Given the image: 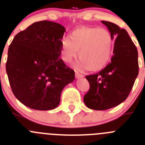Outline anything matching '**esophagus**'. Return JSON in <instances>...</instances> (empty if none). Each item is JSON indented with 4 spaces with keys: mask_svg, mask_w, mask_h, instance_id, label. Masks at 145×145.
Wrapping results in <instances>:
<instances>
[{
    "mask_svg": "<svg viewBox=\"0 0 145 145\" xmlns=\"http://www.w3.org/2000/svg\"><path fill=\"white\" fill-rule=\"evenodd\" d=\"M75 76H76V79H79V78L83 77V75H82V74H79V73H78V72H76L75 73Z\"/></svg>",
    "mask_w": 145,
    "mask_h": 145,
    "instance_id": "obj_1",
    "label": "esophagus"
}]
</instances>
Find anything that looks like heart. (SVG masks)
Instances as JSON below:
<instances>
[{"label":"heart","mask_w":145,"mask_h":145,"mask_svg":"<svg viewBox=\"0 0 145 145\" xmlns=\"http://www.w3.org/2000/svg\"><path fill=\"white\" fill-rule=\"evenodd\" d=\"M114 48V38L105 29L81 27L73 31L61 42L62 58L69 63L78 56V69L100 71L110 61Z\"/></svg>","instance_id":"obj_1"}]
</instances>
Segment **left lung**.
<instances>
[{"mask_svg":"<svg viewBox=\"0 0 145 145\" xmlns=\"http://www.w3.org/2000/svg\"><path fill=\"white\" fill-rule=\"evenodd\" d=\"M115 40L113 56L103 69L86 76L89 89L84 97L87 107L104 110L123 103L129 95L139 74L138 52L124 29L102 21Z\"/></svg>","mask_w":145,"mask_h":145,"instance_id":"1","label":"left lung"}]
</instances>
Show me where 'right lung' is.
Wrapping results in <instances>:
<instances>
[{
    "label": "right lung",
    "instance_id": "add662e5",
    "mask_svg": "<svg viewBox=\"0 0 145 145\" xmlns=\"http://www.w3.org/2000/svg\"><path fill=\"white\" fill-rule=\"evenodd\" d=\"M64 27L50 21L35 22L14 37L6 69L15 97L26 106L53 110L61 94L74 82V70L59 58Z\"/></svg>",
    "mask_w": 145,
    "mask_h": 145
}]
</instances>
